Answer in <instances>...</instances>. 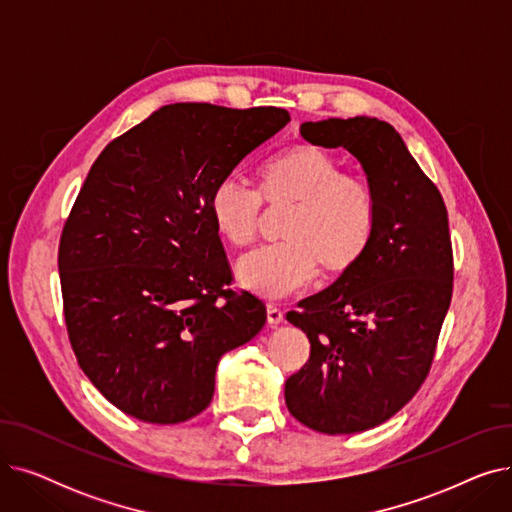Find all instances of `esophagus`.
<instances>
[{
  "mask_svg": "<svg viewBox=\"0 0 512 512\" xmlns=\"http://www.w3.org/2000/svg\"><path fill=\"white\" fill-rule=\"evenodd\" d=\"M282 321H284V313L278 307H274V305H267V324H270V326H280Z\"/></svg>",
  "mask_w": 512,
  "mask_h": 512,
  "instance_id": "esophagus-1",
  "label": "esophagus"
}]
</instances>
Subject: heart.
Instances as JSON below:
<instances>
[{
	"label": "heart",
	"instance_id": "obj_1",
	"mask_svg": "<svg viewBox=\"0 0 512 512\" xmlns=\"http://www.w3.org/2000/svg\"><path fill=\"white\" fill-rule=\"evenodd\" d=\"M261 191L274 205L294 203V211L282 232L286 242L236 263L240 286L263 299H286L317 278L319 263L338 276L365 253L378 213L373 186L344 174L332 153L307 143L284 149L261 168ZM209 213L230 245L247 247L257 236L261 195L242 178L226 176L213 186Z\"/></svg>",
	"mask_w": 512,
	"mask_h": 512
}]
</instances>
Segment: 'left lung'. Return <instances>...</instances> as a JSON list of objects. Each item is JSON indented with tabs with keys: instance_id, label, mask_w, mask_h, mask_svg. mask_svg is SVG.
Returning <instances> with one entry per match:
<instances>
[{
	"instance_id": "obj_1",
	"label": "left lung",
	"mask_w": 512,
	"mask_h": 512,
	"mask_svg": "<svg viewBox=\"0 0 512 512\" xmlns=\"http://www.w3.org/2000/svg\"><path fill=\"white\" fill-rule=\"evenodd\" d=\"M315 147L346 149L373 186L375 228L351 270L286 319L311 359L284 386L294 419L321 434H357L398 413L432 365L452 297L448 213L400 134L378 118L301 124Z\"/></svg>"
}]
</instances>
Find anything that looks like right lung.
<instances>
[{"label":"right lung","mask_w":512,"mask_h":512,"mask_svg":"<svg viewBox=\"0 0 512 512\" xmlns=\"http://www.w3.org/2000/svg\"><path fill=\"white\" fill-rule=\"evenodd\" d=\"M288 122L280 107L172 103L95 159L58 267L78 365L122 413L159 425L199 415L220 359L265 326L259 299L226 288L209 197Z\"/></svg>","instance_id":"add662e5"}]
</instances>
